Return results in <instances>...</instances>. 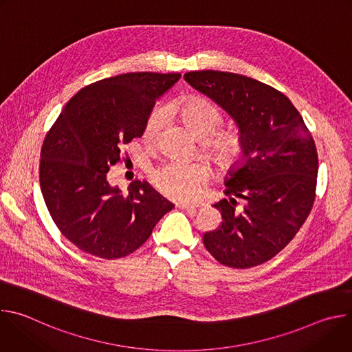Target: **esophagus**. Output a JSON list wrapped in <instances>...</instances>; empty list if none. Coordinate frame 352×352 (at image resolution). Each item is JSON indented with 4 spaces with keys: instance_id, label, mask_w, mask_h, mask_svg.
Returning <instances> with one entry per match:
<instances>
[{
    "instance_id": "1",
    "label": "esophagus",
    "mask_w": 352,
    "mask_h": 352,
    "mask_svg": "<svg viewBox=\"0 0 352 352\" xmlns=\"http://www.w3.org/2000/svg\"><path fill=\"white\" fill-rule=\"evenodd\" d=\"M177 208L182 209V210H186L189 213H195L196 209H197V205H193V204H188V202H178L177 204Z\"/></svg>"
}]
</instances>
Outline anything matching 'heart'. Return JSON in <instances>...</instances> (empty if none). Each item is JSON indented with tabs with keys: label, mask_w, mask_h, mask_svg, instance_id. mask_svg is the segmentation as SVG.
<instances>
[{
	"label": "heart",
	"mask_w": 352,
	"mask_h": 352,
	"mask_svg": "<svg viewBox=\"0 0 352 352\" xmlns=\"http://www.w3.org/2000/svg\"><path fill=\"white\" fill-rule=\"evenodd\" d=\"M178 113L184 124L197 136L212 138L206 142V147L223 168L232 166L242 153V143L234 132H216L223 122L221 111L202 97H186L171 104ZM164 113L160 107L150 111L144 128L143 138L148 143H155L163 128ZM209 178V167L205 162H167L152 173V181L156 188L171 199H190Z\"/></svg>",
	"instance_id": "b5f03b06"
}]
</instances>
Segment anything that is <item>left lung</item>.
Wrapping results in <instances>:
<instances>
[{"mask_svg":"<svg viewBox=\"0 0 352 352\" xmlns=\"http://www.w3.org/2000/svg\"><path fill=\"white\" fill-rule=\"evenodd\" d=\"M184 79L220 106L236 124L242 159L226 175V195L214 205L221 226L204 243L221 265L248 269L276 256L311 213L318 153L311 132L289 98L243 75L195 71ZM247 200L234 209L233 196Z\"/></svg>","mask_w":352,"mask_h":352,"instance_id":"8db88e82","label":"left lung"}]
</instances>
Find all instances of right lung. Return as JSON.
Wrapping results in <instances>:
<instances>
[{"label": "right lung", "mask_w": 352, "mask_h": 352, "mask_svg": "<svg viewBox=\"0 0 352 352\" xmlns=\"http://www.w3.org/2000/svg\"><path fill=\"white\" fill-rule=\"evenodd\" d=\"M179 78L129 72L97 80L69 100L48 131L40 153L41 193L58 230L83 252L124 258L174 209L148 182L133 181L122 193L107 173Z\"/></svg>", "instance_id": "1"}]
</instances>
